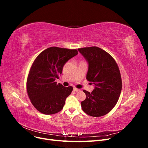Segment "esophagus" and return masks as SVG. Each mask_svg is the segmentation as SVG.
Wrapping results in <instances>:
<instances>
[{
    "label": "esophagus",
    "instance_id": "obj_1",
    "mask_svg": "<svg viewBox=\"0 0 148 148\" xmlns=\"http://www.w3.org/2000/svg\"><path fill=\"white\" fill-rule=\"evenodd\" d=\"M80 90V89H78V88H73V91H79Z\"/></svg>",
    "mask_w": 148,
    "mask_h": 148
}]
</instances>
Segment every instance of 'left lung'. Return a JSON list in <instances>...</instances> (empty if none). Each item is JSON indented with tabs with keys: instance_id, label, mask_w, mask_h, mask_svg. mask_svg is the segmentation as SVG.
Segmentation results:
<instances>
[{
	"instance_id": "left-lung-1",
	"label": "left lung",
	"mask_w": 148,
	"mask_h": 148,
	"mask_svg": "<svg viewBox=\"0 0 148 148\" xmlns=\"http://www.w3.org/2000/svg\"><path fill=\"white\" fill-rule=\"evenodd\" d=\"M79 52L88 62L86 79L95 84L94 90H86L82 108L86 114L98 117L110 112L119 99L122 82L117 64L108 52L92 46L79 48Z\"/></svg>"
}]
</instances>
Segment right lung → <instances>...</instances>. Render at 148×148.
Instances as JSON below:
<instances>
[{"label": "right lung", "instance_id": "add662e5", "mask_svg": "<svg viewBox=\"0 0 148 148\" xmlns=\"http://www.w3.org/2000/svg\"><path fill=\"white\" fill-rule=\"evenodd\" d=\"M78 53L77 49L51 47L36 58L28 75L26 89L31 102L41 113L52 115L63 109L73 87H64L55 79L59 78L66 62Z\"/></svg>", "mask_w": 148, "mask_h": 148}]
</instances>
